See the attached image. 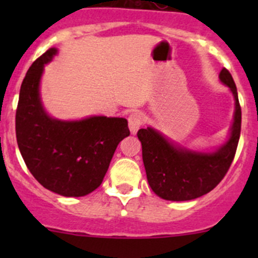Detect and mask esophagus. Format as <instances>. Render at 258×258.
Returning a JSON list of instances; mask_svg holds the SVG:
<instances>
[{
    "label": "esophagus",
    "mask_w": 258,
    "mask_h": 258,
    "mask_svg": "<svg viewBox=\"0 0 258 258\" xmlns=\"http://www.w3.org/2000/svg\"><path fill=\"white\" fill-rule=\"evenodd\" d=\"M142 123H144V117L141 113L134 112L128 116V127L131 134H136L140 127L142 126Z\"/></svg>",
    "instance_id": "esophagus-1"
}]
</instances>
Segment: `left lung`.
Segmentation results:
<instances>
[{"instance_id":"left-lung-1","label":"left lung","mask_w":258,"mask_h":258,"mask_svg":"<svg viewBox=\"0 0 258 258\" xmlns=\"http://www.w3.org/2000/svg\"><path fill=\"white\" fill-rule=\"evenodd\" d=\"M220 80L230 87L236 108L230 139L217 151L202 153L178 147L151 127L137 132L148 184L161 199L188 201L209 194L222 181L235 158L241 134V106L228 70L222 69Z\"/></svg>"}]
</instances>
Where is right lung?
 <instances>
[{"mask_svg": "<svg viewBox=\"0 0 258 258\" xmlns=\"http://www.w3.org/2000/svg\"><path fill=\"white\" fill-rule=\"evenodd\" d=\"M57 53L49 48L28 69L16 110V139L32 176L66 197L95 191L108 170L117 145L130 135L126 118L93 116L59 121L45 112L40 98L43 66Z\"/></svg>", "mask_w": 258, "mask_h": 258, "instance_id": "right-lung-1", "label": "right lung"}]
</instances>
